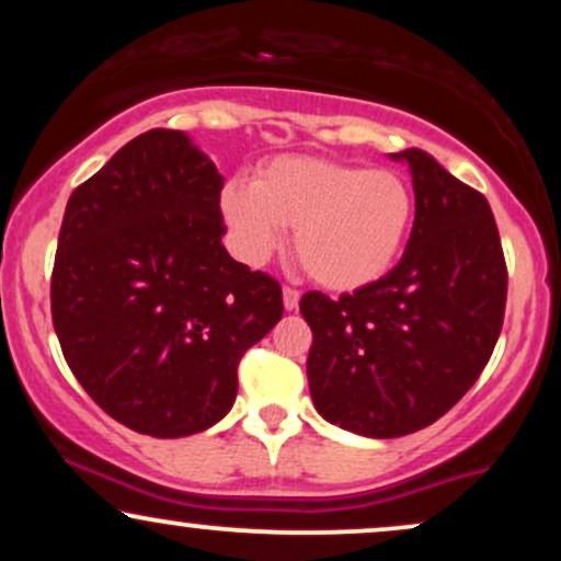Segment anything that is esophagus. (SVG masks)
<instances>
[{
	"label": "esophagus",
	"instance_id": "34e87169",
	"mask_svg": "<svg viewBox=\"0 0 561 561\" xmlns=\"http://www.w3.org/2000/svg\"><path fill=\"white\" fill-rule=\"evenodd\" d=\"M282 298H285L287 311H295V308H298V302H300V289L287 285L285 289H282Z\"/></svg>",
	"mask_w": 561,
	"mask_h": 561
}]
</instances>
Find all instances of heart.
Wrapping results in <instances>:
<instances>
[{"label": "heart", "instance_id": "1", "mask_svg": "<svg viewBox=\"0 0 561 561\" xmlns=\"http://www.w3.org/2000/svg\"><path fill=\"white\" fill-rule=\"evenodd\" d=\"M221 214L244 261L263 263L295 229V255L311 279L351 293L401 259L416 199L398 171L285 156L263 163L253 184L224 186Z\"/></svg>", "mask_w": 561, "mask_h": 561}]
</instances>
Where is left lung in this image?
<instances>
[{"mask_svg": "<svg viewBox=\"0 0 561 561\" xmlns=\"http://www.w3.org/2000/svg\"><path fill=\"white\" fill-rule=\"evenodd\" d=\"M416 216L398 266L353 295L313 289L308 385L327 422L401 437L440 420L478 382L504 324L506 261L491 205L430 152H396Z\"/></svg>", "mask_w": 561, "mask_h": 561, "instance_id": "obj_1", "label": "left lung"}]
</instances>
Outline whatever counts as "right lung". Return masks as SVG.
I'll list each match as a JSON object with an SVG mask.
<instances>
[{
	"mask_svg": "<svg viewBox=\"0 0 561 561\" xmlns=\"http://www.w3.org/2000/svg\"><path fill=\"white\" fill-rule=\"evenodd\" d=\"M224 179L150 128L79 184L53 268V324L81 388L115 422L195 435L237 398V366L282 319V287L221 244Z\"/></svg>",
	"mask_w": 561,
	"mask_h": 561,
	"instance_id": "1",
	"label": "right lung"
}]
</instances>
